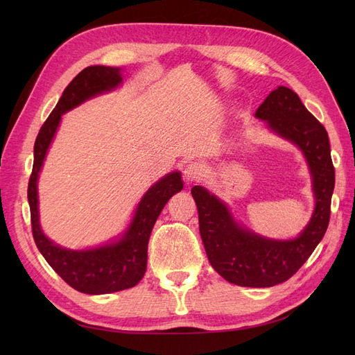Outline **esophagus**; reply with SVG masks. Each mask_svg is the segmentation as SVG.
I'll list each match as a JSON object with an SVG mask.
<instances>
[{"mask_svg": "<svg viewBox=\"0 0 355 355\" xmlns=\"http://www.w3.org/2000/svg\"><path fill=\"white\" fill-rule=\"evenodd\" d=\"M204 173L202 164L198 163V161H191L184 168V178L187 179V182H196L198 179H201Z\"/></svg>", "mask_w": 355, "mask_h": 355, "instance_id": "esophagus-1", "label": "esophagus"}]
</instances>
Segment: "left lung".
I'll list each match as a JSON object with an SVG mask.
<instances>
[{"mask_svg":"<svg viewBox=\"0 0 355 355\" xmlns=\"http://www.w3.org/2000/svg\"><path fill=\"white\" fill-rule=\"evenodd\" d=\"M254 116L266 121L278 136L297 145L308 161L315 209L299 237L286 241L261 237L240 227L227 204L206 188L197 185L191 194L198 209L201 240L214 271L237 286L271 287L296 274L324 237L335 188V167L324 125L305 108L293 90L284 85L272 90Z\"/></svg>","mask_w":355,"mask_h":355,"instance_id":"left-lung-1","label":"left lung"}]
</instances>
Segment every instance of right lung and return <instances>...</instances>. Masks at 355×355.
<instances>
[{"instance_id":"1","label":"right lung","mask_w":355,"mask_h":355,"mask_svg":"<svg viewBox=\"0 0 355 355\" xmlns=\"http://www.w3.org/2000/svg\"><path fill=\"white\" fill-rule=\"evenodd\" d=\"M123 81L120 69L89 67L63 90L56 108L40 128L34 145V166L28 184L32 235L49 265L72 288L87 295H105L130 288L142 280L146 271L148 241L158 214L171 196L182 191L179 171H173L146 191L136 207L135 216L120 240L89 250H68L50 241L40 227L37 180L47 149L55 137L62 115L96 94L110 92Z\"/></svg>"}]
</instances>
